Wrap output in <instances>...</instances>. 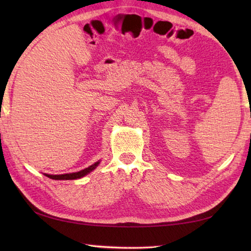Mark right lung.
<instances>
[{"instance_id": "obj_1", "label": "right lung", "mask_w": 251, "mask_h": 251, "mask_svg": "<svg viewBox=\"0 0 251 251\" xmlns=\"http://www.w3.org/2000/svg\"><path fill=\"white\" fill-rule=\"evenodd\" d=\"M100 161H96L95 164L91 165L90 167L83 169V171L77 172V173H71V174H63V175H49V174H45V176H48L50 179H55V180H70V179H78V178H82L87 174H90L92 171L99 166Z\"/></svg>"}]
</instances>
